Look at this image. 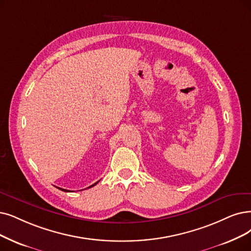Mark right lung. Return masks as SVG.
<instances>
[{"instance_id":"add662e5","label":"right lung","mask_w":251,"mask_h":251,"mask_svg":"<svg viewBox=\"0 0 251 251\" xmlns=\"http://www.w3.org/2000/svg\"><path fill=\"white\" fill-rule=\"evenodd\" d=\"M98 182H99V181H98ZM98 182H96V183H95V184H93V185H91V186H89V187H87V188H91V187H93V186H95V185H96V184H97V183H98ZM58 188H59V187H58ZM59 189H61V190H63V192H67V193H68V192H70V190H68V189H64V188H59Z\"/></svg>"}]
</instances>
